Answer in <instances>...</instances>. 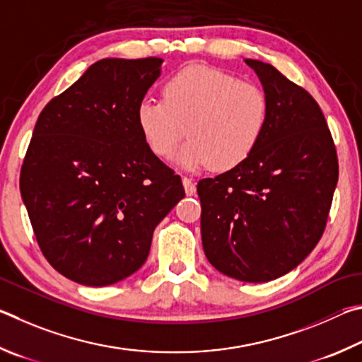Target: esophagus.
I'll use <instances>...</instances> for the list:
<instances>
[{
    "instance_id": "obj_1",
    "label": "esophagus",
    "mask_w": 362,
    "mask_h": 362,
    "mask_svg": "<svg viewBox=\"0 0 362 362\" xmlns=\"http://www.w3.org/2000/svg\"><path fill=\"white\" fill-rule=\"evenodd\" d=\"M182 186H185L186 195H194L195 192H197V187H195V182L191 180V177L182 176Z\"/></svg>"
}]
</instances>
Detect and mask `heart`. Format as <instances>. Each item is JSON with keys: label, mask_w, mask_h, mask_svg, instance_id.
I'll list each match as a JSON object with an SVG mask.
<instances>
[{"label": "heart", "mask_w": 362, "mask_h": 362, "mask_svg": "<svg viewBox=\"0 0 362 362\" xmlns=\"http://www.w3.org/2000/svg\"><path fill=\"white\" fill-rule=\"evenodd\" d=\"M163 100L146 98L136 107L143 139L157 157L175 156L176 165L197 170L211 165L227 171L248 158L269 120L267 95L252 82L238 81L218 68L192 65L165 82Z\"/></svg>", "instance_id": "1"}]
</instances>
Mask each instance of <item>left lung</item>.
Here are the masks:
<instances>
[{"instance_id": "8db88e82", "label": "left lung", "mask_w": 362, "mask_h": 362, "mask_svg": "<svg viewBox=\"0 0 362 362\" xmlns=\"http://www.w3.org/2000/svg\"><path fill=\"white\" fill-rule=\"evenodd\" d=\"M269 100L261 143L238 167L197 185L202 243L214 269L265 283L296 269L325 232L337 152L315 98L269 63L245 59Z\"/></svg>"}]
</instances>
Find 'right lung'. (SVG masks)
Here are the masks:
<instances>
[{"mask_svg": "<svg viewBox=\"0 0 362 362\" xmlns=\"http://www.w3.org/2000/svg\"><path fill=\"white\" fill-rule=\"evenodd\" d=\"M162 59H103L50 100L33 130L21 194L49 264L84 286L114 284L148 259L152 233L185 199L149 149L136 107Z\"/></svg>", "mask_w": 362, "mask_h": 362, "instance_id": "1", "label": "right lung"}]
</instances>
